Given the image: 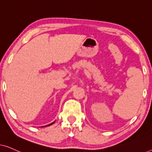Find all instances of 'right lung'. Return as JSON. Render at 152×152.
Wrapping results in <instances>:
<instances>
[{"mask_svg": "<svg viewBox=\"0 0 152 152\" xmlns=\"http://www.w3.org/2000/svg\"><path fill=\"white\" fill-rule=\"evenodd\" d=\"M54 122H53V123H51V124H48V125H46V126H50V125H51V124H53L54 123Z\"/></svg>", "mask_w": 152, "mask_h": 152, "instance_id": "right-lung-1", "label": "right lung"}]
</instances>
